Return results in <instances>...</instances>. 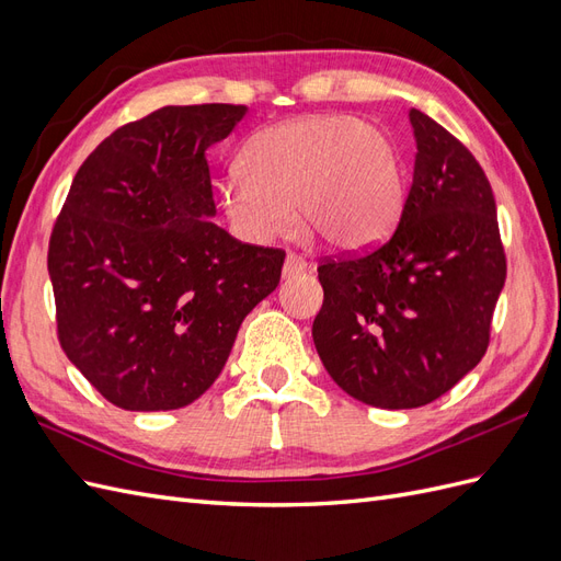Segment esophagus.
Masks as SVG:
<instances>
[{
  "label": "esophagus",
  "instance_id": "obj_1",
  "mask_svg": "<svg viewBox=\"0 0 561 561\" xmlns=\"http://www.w3.org/2000/svg\"><path fill=\"white\" fill-rule=\"evenodd\" d=\"M307 268H313L311 262L299 257V254H295V252H287L285 264H283V278H293V276L301 274V271H307Z\"/></svg>",
  "mask_w": 561,
  "mask_h": 561
}]
</instances>
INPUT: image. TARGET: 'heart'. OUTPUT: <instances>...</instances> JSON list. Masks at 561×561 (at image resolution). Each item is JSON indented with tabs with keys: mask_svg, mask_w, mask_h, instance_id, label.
I'll list each match as a JSON object with an SVG mask.
<instances>
[{
	"mask_svg": "<svg viewBox=\"0 0 561 561\" xmlns=\"http://www.w3.org/2000/svg\"><path fill=\"white\" fill-rule=\"evenodd\" d=\"M233 231L252 243L293 233L299 217L346 252L377 245L396 227L404 182L396 147L348 114H318L252 135L219 186Z\"/></svg>",
	"mask_w": 561,
	"mask_h": 561,
	"instance_id": "obj_1",
	"label": "heart"
}]
</instances>
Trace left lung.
Wrapping results in <instances>:
<instances>
[{"instance_id":"left-lung-1","label":"left lung","mask_w":561,"mask_h":561,"mask_svg":"<svg viewBox=\"0 0 561 561\" xmlns=\"http://www.w3.org/2000/svg\"><path fill=\"white\" fill-rule=\"evenodd\" d=\"M410 124L414 180L396 233L318 266L316 351L339 388L381 410L428 404L478 367L505 283L480 163L423 112L410 110Z\"/></svg>"}]
</instances>
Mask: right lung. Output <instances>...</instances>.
I'll return each mask as SVG.
<instances>
[{
  "label": "right lung",
  "mask_w": 561,
  "mask_h": 561,
  "mask_svg": "<svg viewBox=\"0 0 561 561\" xmlns=\"http://www.w3.org/2000/svg\"><path fill=\"white\" fill-rule=\"evenodd\" d=\"M245 105H168L114 130L72 180L50 233L58 339L100 396L180 410L222 371L285 252L219 229L206 151Z\"/></svg>",
  "instance_id": "add662e5"
}]
</instances>
